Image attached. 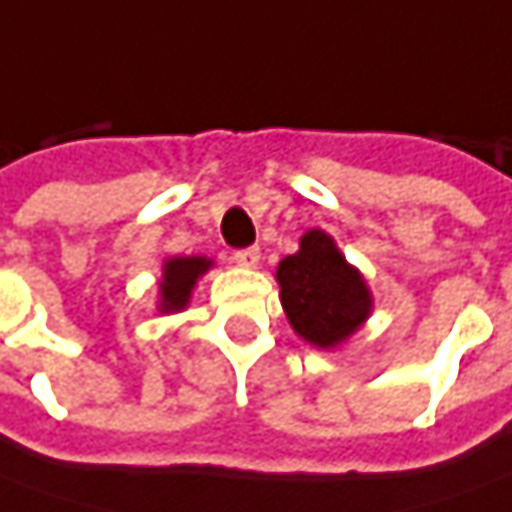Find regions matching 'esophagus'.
Wrapping results in <instances>:
<instances>
[{
	"mask_svg": "<svg viewBox=\"0 0 512 512\" xmlns=\"http://www.w3.org/2000/svg\"><path fill=\"white\" fill-rule=\"evenodd\" d=\"M232 263H238V266H243V269H255L257 263H260V249H257V246L238 249V252L232 255Z\"/></svg>",
	"mask_w": 512,
	"mask_h": 512,
	"instance_id": "1",
	"label": "esophagus"
}]
</instances>
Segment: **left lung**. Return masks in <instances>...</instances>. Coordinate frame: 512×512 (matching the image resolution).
<instances>
[{
	"mask_svg": "<svg viewBox=\"0 0 512 512\" xmlns=\"http://www.w3.org/2000/svg\"><path fill=\"white\" fill-rule=\"evenodd\" d=\"M274 280L288 325L319 350H336L373 314V291L364 274L347 263L325 229H308L300 249L280 260Z\"/></svg>",
	"mask_w": 512,
	"mask_h": 512,
	"instance_id": "left-lung-1",
	"label": "left lung"
}]
</instances>
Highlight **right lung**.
<instances>
[{
	"label": "right lung",
	"instance_id": "add662e5",
	"mask_svg": "<svg viewBox=\"0 0 512 512\" xmlns=\"http://www.w3.org/2000/svg\"><path fill=\"white\" fill-rule=\"evenodd\" d=\"M212 269L210 257L201 255H173L162 260V277H159V294H156V311L159 314H179L190 305L196 283Z\"/></svg>",
	"mask_w": 512,
	"mask_h": 512
}]
</instances>
